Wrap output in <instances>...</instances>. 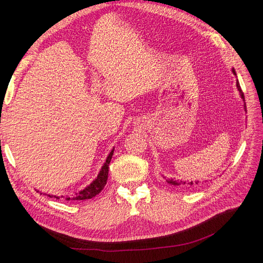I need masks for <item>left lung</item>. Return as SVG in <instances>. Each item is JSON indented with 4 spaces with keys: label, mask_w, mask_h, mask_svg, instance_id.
<instances>
[{
    "label": "left lung",
    "mask_w": 263,
    "mask_h": 263,
    "mask_svg": "<svg viewBox=\"0 0 263 263\" xmlns=\"http://www.w3.org/2000/svg\"><path fill=\"white\" fill-rule=\"evenodd\" d=\"M231 71H232V73L236 76V80H237V88H238V90H239V93H240V97H241V99L243 100V102H244V104H243V107H244V110H245V113H246V104H245V99H244V93L242 92V89H241V86H240V83H239V80H238V77H237V73H236V70H234V68H231ZM163 176V178H165L164 177V175H162ZM165 180H166V182L167 183H170V184H172V185H176V186H186V187H193V186H196V185H199L201 182L200 181H198V180H195V181H186V180H176L175 178H170V179H166L165 178ZM205 181H208V180H205ZM204 181V182H205Z\"/></svg>",
    "instance_id": "1"
}]
</instances>
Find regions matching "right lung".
Returning <instances> with one entry per match:
<instances>
[{"instance_id":"1","label":"right lung","mask_w":263,"mask_h":263,"mask_svg":"<svg viewBox=\"0 0 263 263\" xmlns=\"http://www.w3.org/2000/svg\"><path fill=\"white\" fill-rule=\"evenodd\" d=\"M114 147L113 149L109 151L108 156L105 159V162L103 163L102 167L93 180L91 181V183L89 185H87L86 187H84L83 190H80L78 192H76L74 194H70V195H62V196H55V195H50V194H46L49 197H54L57 199H61L63 198L64 200H84V199H89L95 197L96 195H98L99 193L103 190V187L106 184L107 181V175H108V164L110 162V159L113 157L114 154ZM37 191V190H36ZM39 192V191H37ZM40 194H43V193H40Z\"/></svg>"}]
</instances>
